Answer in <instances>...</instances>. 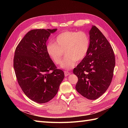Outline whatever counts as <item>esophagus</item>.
<instances>
[{
	"instance_id": "esophagus-1",
	"label": "esophagus",
	"mask_w": 128,
	"mask_h": 128,
	"mask_svg": "<svg viewBox=\"0 0 128 128\" xmlns=\"http://www.w3.org/2000/svg\"><path fill=\"white\" fill-rule=\"evenodd\" d=\"M70 74V72H67V71H64V75H65V76H68Z\"/></svg>"
}]
</instances>
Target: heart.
I'll return each instance as SVG.
<instances>
[{
	"label": "heart",
	"instance_id": "obj_1",
	"mask_svg": "<svg viewBox=\"0 0 128 128\" xmlns=\"http://www.w3.org/2000/svg\"><path fill=\"white\" fill-rule=\"evenodd\" d=\"M90 38L85 32L66 31L58 34L54 39V43H49L46 46L48 56L54 64L60 63L64 54L62 68L66 69L73 68L77 62L85 58L90 47Z\"/></svg>",
	"mask_w": 128,
	"mask_h": 128
}]
</instances>
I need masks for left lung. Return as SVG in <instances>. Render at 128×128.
<instances>
[{
    "label": "left lung",
    "instance_id": "left-lung-1",
    "mask_svg": "<svg viewBox=\"0 0 128 128\" xmlns=\"http://www.w3.org/2000/svg\"><path fill=\"white\" fill-rule=\"evenodd\" d=\"M90 38L88 53L73 72L78 78L76 91L86 98L96 100L109 88L116 59L110 42L95 26L90 31Z\"/></svg>",
    "mask_w": 128,
    "mask_h": 128
}]
</instances>
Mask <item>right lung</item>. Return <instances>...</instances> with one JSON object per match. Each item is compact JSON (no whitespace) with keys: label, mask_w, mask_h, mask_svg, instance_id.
<instances>
[{"label":"right lung","mask_w":128,"mask_h":128,"mask_svg":"<svg viewBox=\"0 0 128 128\" xmlns=\"http://www.w3.org/2000/svg\"><path fill=\"white\" fill-rule=\"evenodd\" d=\"M54 29L32 30L26 34L16 47L14 68L19 86L30 99L47 103L58 92L64 78L48 56L46 42Z\"/></svg>","instance_id":"right-lung-1"}]
</instances>
